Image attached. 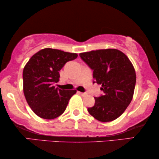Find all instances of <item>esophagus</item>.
<instances>
[{
  "label": "esophagus",
  "instance_id": "34e87169",
  "mask_svg": "<svg viewBox=\"0 0 159 159\" xmlns=\"http://www.w3.org/2000/svg\"><path fill=\"white\" fill-rule=\"evenodd\" d=\"M78 93H79V94H80L82 95V96H85V95H87V93H81V92H79V91H78L77 92Z\"/></svg>",
  "mask_w": 159,
  "mask_h": 159
}]
</instances>
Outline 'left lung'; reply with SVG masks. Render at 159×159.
I'll list each match as a JSON object with an SVG mask.
<instances>
[{
  "label": "left lung",
  "instance_id": "obj_1",
  "mask_svg": "<svg viewBox=\"0 0 159 159\" xmlns=\"http://www.w3.org/2000/svg\"><path fill=\"white\" fill-rule=\"evenodd\" d=\"M93 71V83L101 84L103 94L95 98L88 108L91 116L102 122L114 121L125 112L133 97L135 71L129 58L116 49H103L80 53Z\"/></svg>",
  "mask_w": 159,
  "mask_h": 159
}]
</instances>
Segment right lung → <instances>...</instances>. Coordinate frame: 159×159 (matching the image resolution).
<instances>
[{
    "instance_id": "1",
    "label": "right lung",
    "mask_w": 159,
    "mask_h": 159,
    "mask_svg": "<svg viewBox=\"0 0 159 159\" xmlns=\"http://www.w3.org/2000/svg\"><path fill=\"white\" fill-rule=\"evenodd\" d=\"M77 53L44 48L31 57L23 70V90L30 107L39 117L53 119L61 115L75 90L55 88L59 71L66 62L75 59Z\"/></svg>"
}]
</instances>
